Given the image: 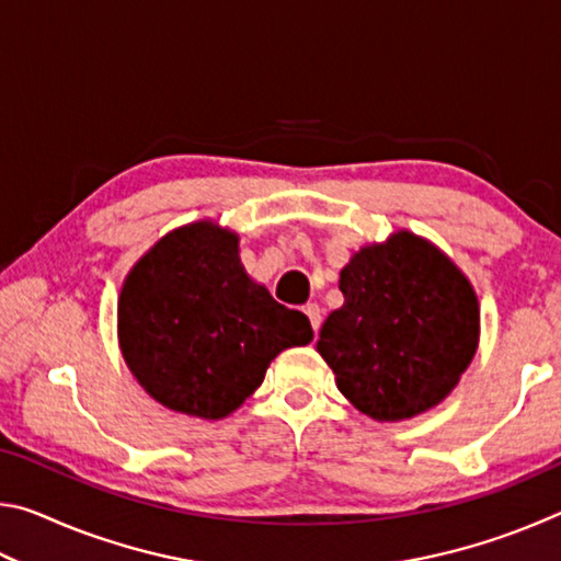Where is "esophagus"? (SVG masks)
Segmentation results:
<instances>
[{
    "label": "esophagus",
    "mask_w": 561,
    "mask_h": 561,
    "mask_svg": "<svg viewBox=\"0 0 561 561\" xmlns=\"http://www.w3.org/2000/svg\"><path fill=\"white\" fill-rule=\"evenodd\" d=\"M304 314L309 317L311 329H314V334H317L319 327H321V309H319V304H307V307H304Z\"/></svg>",
    "instance_id": "esophagus-1"
}]
</instances>
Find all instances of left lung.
<instances>
[{"label": "left lung", "mask_w": 561, "mask_h": 561, "mask_svg": "<svg viewBox=\"0 0 561 561\" xmlns=\"http://www.w3.org/2000/svg\"><path fill=\"white\" fill-rule=\"evenodd\" d=\"M339 289L344 307L317 344L339 391L376 421L438 405L478 348L480 309L465 274L438 247L396 232L356 252Z\"/></svg>", "instance_id": "1"}]
</instances>
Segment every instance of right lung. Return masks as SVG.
I'll list each match as a JSON object with an SVG mask.
<instances>
[{
  "label": "right lung",
  "mask_w": 561,
  "mask_h": 561,
  "mask_svg": "<svg viewBox=\"0 0 561 561\" xmlns=\"http://www.w3.org/2000/svg\"><path fill=\"white\" fill-rule=\"evenodd\" d=\"M118 339L158 403L215 421L257 391L279 351L309 344L314 331L247 277L237 234L195 222L165 234L130 270Z\"/></svg>",
  "instance_id": "obj_1"
}]
</instances>
